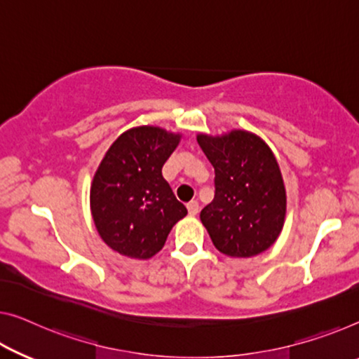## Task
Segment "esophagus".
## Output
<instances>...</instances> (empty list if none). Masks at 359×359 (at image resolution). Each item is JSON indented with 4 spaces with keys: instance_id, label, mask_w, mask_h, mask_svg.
Masks as SVG:
<instances>
[{
    "instance_id": "obj_1",
    "label": "esophagus",
    "mask_w": 359,
    "mask_h": 359,
    "mask_svg": "<svg viewBox=\"0 0 359 359\" xmlns=\"http://www.w3.org/2000/svg\"><path fill=\"white\" fill-rule=\"evenodd\" d=\"M187 210H189L190 216H196L198 211H200V205H198V201H190L189 205H187Z\"/></svg>"
}]
</instances>
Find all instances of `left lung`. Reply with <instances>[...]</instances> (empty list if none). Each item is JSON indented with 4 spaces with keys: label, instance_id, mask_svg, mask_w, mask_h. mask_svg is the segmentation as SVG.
Instances as JSON below:
<instances>
[{
    "label": "left lung",
    "instance_id": "obj_1",
    "mask_svg": "<svg viewBox=\"0 0 359 359\" xmlns=\"http://www.w3.org/2000/svg\"><path fill=\"white\" fill-rule=\"evenodd\" d=\"M198 145L214 168V200L200 214L214 247L233 258L263 253L285 219V187L274 154L245 130L198 135Z\"/></svg>",
    "mask_w": 359,
    "mask_h": 359
}]
</instances>
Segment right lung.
Segmentation results:
<instances>
[{"mask_svg": "<svg viewBox=\"0 0 359 359\" xmlns=\"http://www.w3.org/2000/svg\"><path fill=\"white\" fill-rule=\"evenodd\" d=\"M179 138L158 127L130 128L112 143L96 170L92 216L101 238L117 253L151 258L187 214L161 174Z\"/></svg>", "mask_w": 359, "mask_h": 359, "instance_id": "right-lung-1", "label": "right lung"}]
</instances>
